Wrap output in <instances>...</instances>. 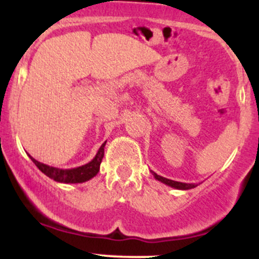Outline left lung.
<instances>
[{"mask_svg":"<svg viewBox=\"0 0 259 259\" xmlns=\"http://www.w3.org/2000/svg\"><path fill=\"white\" fill-rule=\"evenodd\" d=\"M154 176V178L156 180H159V182L164 183V184L169 185V187L174 188V189H180V190H188V189H193V188L197 187L198 184H188V183H182V182H176V180H170V179H166L164 178V177H160L158 176L156 173H154V171H151Z\"/></svg>","mask_w":259,"mask_h":259,"instance_id":"8db88e82","label":"left lung"}]
</instances>
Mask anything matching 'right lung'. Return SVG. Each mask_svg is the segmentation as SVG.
Listing matches in <instances>:
<instances>
[{"mask_svg":"<svg viewBox=\"0 0 259 259\" xmlns=\"http://www.w3.org/2000/svg\"><path fill=\"white\" fill-rule=\"evenodd\" d=\"M105 143H103V145L99 148L98 153H96L95 158L93 159L91 161H89L88 164L85 165L77 166V168H72V169H60V168H55V166H50L46 165V164L40 163L36 159H33L32 156L30 155L31 160L35 163V165L42 171L45 176H48L49 178L54 179L55 182L59 183H65V184H76V183H83L88 182L91 178L96 176L100 170V164L101 160L104 158V148H105Z\"/></svg>","mask_w":259,"mask_h":259,"instance_id":"1","label":"right lung"}]
</instances>
